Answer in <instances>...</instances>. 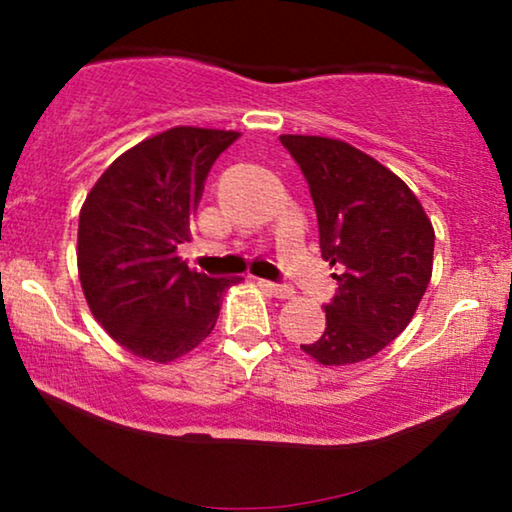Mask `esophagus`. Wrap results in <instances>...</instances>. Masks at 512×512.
Masks as SVG:
<instances>
[{
    "instance_id": "obj_1",
    "label": "esophagus",
    "mask_w": 512,
    "mask_h": 512,
    "mask_svg": "<svg viewBox=\"0 0 512 512\" xmlns=\"http://www.w3.org/2000/svg\"><path fill=\"white\" fill-rule=\"evenodd\" d=\"M258 286H261V289H265L268 293H272V296H275V298H293L291 286L275 284V282H265V279H258Z\"/></svg>"
}]
</instances>
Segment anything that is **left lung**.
<instances>
[{"label":"left lung","mask_w":512,"mask_h":512,"mask_svg":"<svg viewBox=\"0 0 512 512\" xmlns=\"http://www.w3.org/2000/svg\"><path fill=\"white\" fill-rule=\"evenodd\" d=\"M279 139L310 186L321 256L338 282L324 333L300 349L321 366L366 361L415 317L433 272L431 219L401 177L356 146L314 135Z\"/></svg>","instance_id":"obj_1"}]
</instances>
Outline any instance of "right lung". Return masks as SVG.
Masks as SVG:
<instances>
[{
    "label": "right lung",
    "instance_id": "1",
    "mask_svg": "<svg viewBox=\"0 0 512 512\" xmlns=\"http://www.w3.org/2000/svg\"><path fill=\"white\" fill-rule=\"evenodd\" d=\"M240 132L179 125L121 153L79 214L76 263L90 312L139 359L170 363L200 345L242 277H207L177 256L191 240L214 160Z\"/></svg>",
    "mask_w": 512,
    "mask_h": 512
}]
</instances>
